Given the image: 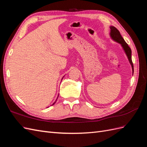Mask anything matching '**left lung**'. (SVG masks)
<instances>
[{
	"label": "left lung",
	"mask_w": 147,
	"mask_h": 147,
	"mask_svg": "<svg viewBox=\"0 0 147 147\" xmlns=\"http://www.w3.org/2000/svg\"><path fill=\"white\" fill-rule=\"evenodd\" d=\"M110 36L112 37L115 41L117 42L118 43H120L122 45L124 51H125L126 54L128 57V59L129 61V63H131L132 68V71L134 72V65H133V63L132 61L131 58V50L130 47L128 46L127 43L124 41V38L122 37V36L120 34L119 31L114 26H110Z\"/></svg>",
	"instance_id": "8db88e82"
}]
</instances>
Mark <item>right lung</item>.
<instances>
[{
	"label": "right lung",
	"mask_w": 147,
	"mask_h": 147,
	"mask_svg": "<svg viewBox=\"0 0 147 147\" xmlns=\"http://www.w3.org/2000/svg\"><path fill=\"white\" fill-rule=\"evenodd\" d=\"M55 104V103H53V105H54Z\"/></svg>",
	"instance_id": "add662e5"
}]
</instances>
